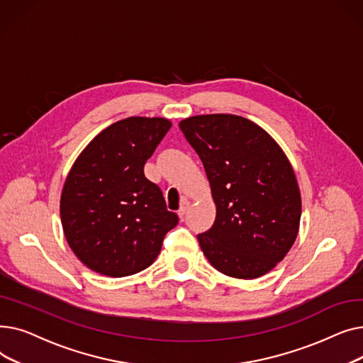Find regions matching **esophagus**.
Listing matches in <instances>:
<instances>
[{"instance_id":"obj_1","label":"esophagus","mask_w":363,"mask_h":363,"mask_svg":"<svg viewBox=\"0 0 363 363\" xmlns=\"http://www.w3.org/2000/svg\"><path fill=\"white\" fill-rule=\"evenodd\" d=\"M188 207H189V200H182V203H181V208L178 211V215H179V218L182 219L184 216H185V213H186V211H188Z\"/></svg>"}]
</instances>
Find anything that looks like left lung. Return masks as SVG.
Wrapping results in <instances>:
<instances>
[{
  "label": "left lung",
  "mask_w": 363,
  "mask_h": 363,
  "mask_svg": "<svg viewBox=\"0 0 363 363\" xmlns=\"http://www.w3.org/2000/svg\"><path fill=\"white\" fill-rule=\"evenodd\" d=\"M203 162L216 206L211 230L197 240L223 275L255 279L293 247L301 196L293 166L257 123L235 114H199L179 122Z\"/></svg>",
  "instance_id": "left-lung-1"
}]
</instances>
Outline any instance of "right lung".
<instances>
[{"mask_svg": "<svg viewBox=\"0 0 363 363\" xmlns=\"http://www.w3.org/2000/svg\"><path fill=\"white\" fill-rule=\"evenodd\" d=\"M164 118L132 116L103 129L74 160L60 218L74 256L91 271L121 278L156 260L178 223L144 164L170 129Z\"/></svg>", "mask_w": 363, "mask_h": 363, "instance_id": "obj_1", "label": "right lung"}]
</instances>
